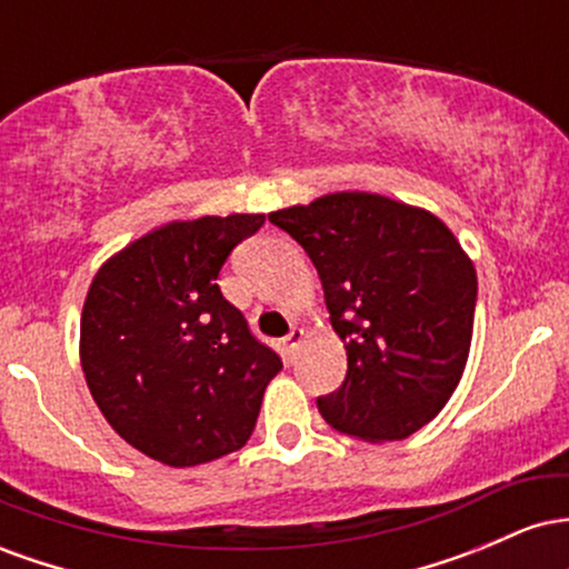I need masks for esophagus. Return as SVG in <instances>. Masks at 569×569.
I'll return each instance as SVG.
<instances>
[{
	"label": "esophagus",
	"instance_id": "esophagus-1",
	"mask_svg": "<svg viewBox=\"0 0 569 569\" xmlns=\"http://www.w3.org/2000/svg\"><path fill=\"white\" fill-rule=\"evenodd\" d=\"M302 342H305V329H291V335L283 339L286 356H289V358L297 356V350L302 348Z\"/></svg>",
	"mask_w": 569,
	"mask_h": 569
}]
</instances>
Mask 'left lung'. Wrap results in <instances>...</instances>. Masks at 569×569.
Here are the masks:
<instances>
[{"mask_svg":"<svg viewBox=\"0 0 569 569\" xmlns=\"http://www.w3.org/2000/svg\"><path fill=\"white\" fill-rule=\"evenodd\" d=\"M316 264L348 350L318 411L339 433L398 441L452 398L473 337L476 270L439 217L371 192H335L272 211Z\"/></svg>","mask_w":569,"mask_h":569,"instance_id":"1","label":"left lung"}]
</instances>
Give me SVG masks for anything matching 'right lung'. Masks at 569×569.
<instances>
[{"instance_id":"obj_1","label":"right lung","mask_w":569,"mask_h":569,"mask_svg":"<svg viewBox=\"0 0 569 569\" xmlns=\"http://www.w3.org/2000/svg\"><path fill=\"white\" fill-rule=\"evenodd\" d=\"M264 213L171 221L101 264L84 297L80 361L107 422L171 468L211 462L253 433L283 369L221 297V264Z\"/></svg>"}]
</instances>
